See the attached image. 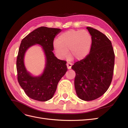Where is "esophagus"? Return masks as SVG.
<instances>
[{
    "mask_svg": "<svg viewBox=\"0 0 128 128\" xmlns=\"http://www.w3.org/2000/svg\"><path fill=\"white\" fill-rule=\"evenodd\" d=\"M67 68L68 69H70L72 68V64L70 62H68L67 64Z\"/></svg>",
    "mask_w": 128,
    "mask_h": 128,
    "instance_id": "esophagus-1",
    "label": "esophagus"
}]
</instances>
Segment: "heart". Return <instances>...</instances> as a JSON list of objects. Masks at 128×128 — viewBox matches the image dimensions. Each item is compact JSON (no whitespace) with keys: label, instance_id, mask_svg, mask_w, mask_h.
<instances>
[{"label":"heart","instance_id":"heart-1","mask_svg":"<svg viewBox=\"0 0 128 128\" xmlns=\"http://www.w3.org/2000/svg\"><path fill=\"white\" fill-rule=\"evenodd\" d=\"M91 46V37L88 32L70 30L60 34L54 43V48L60 58H67L70 51L71 58L80 61L86 57Z\"/></svg>","mask_w":128,"mask_h":128}]
</instances>
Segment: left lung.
Returning <instances> with one entry per match:
<instances>
[{"label": "left lung", "instance_id": "1", "mask_svg": "<svg viewBox=\"0 0 128 128\" xmlns=\"http://www.w3.org/2000/svg\"><path fill=\"white\" fill-rule=\"evenodd\" d=\"M91 36L90 53L76 62L72 69L76 72L77 96L84 101L99 98L109 88L113 78L115 55L110 40L99 31L88 26Z\"/></svg>", "mask_w": 128, "mask_h": 128}]
</instances>
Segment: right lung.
Masks as SVG:
<instances>
[{
	"label": "right lung",
	"mask_w": 128,
	"mask_h": 128,
	"mask_svg": "<svg viewBox=\"0 0 128 128\" xmlns=\"http://www.w3.org/2000/svg\"><path fill=\"white\" fill-rule=\"evenodd\" d=\"M61 29L40 27L29 34L21 41L16 60L18 80L29 98L40 102L51 99L54 94L58 84L67 70L66 63L58 59L53 52V40ZM35 44L42 46L46 56L44 72L33 76L27 71L24 64L26 51Z\"/></svg>",
	"instance_id": "add662e5"
}]
</instances>
